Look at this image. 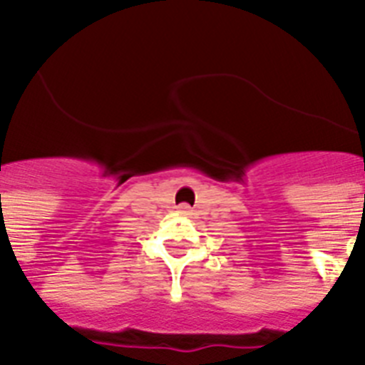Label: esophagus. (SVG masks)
<instances>
[{
  "label": "esophagus",
  "mask_w": 365,
  "mask_h": 365,
  "mask_svg": "<svg viewBox=\"0 0 365 365\" xmlns=\"http://www.w3.org/2000/svg\"><path fill=\"white\" fill-rule=\"evenodd\" d=\"M178 210H180V214H189V206L187 205H182V206H180V208H178Z\"/></svg>",
  "instance_id": "34e87169"
}]
</instances>
